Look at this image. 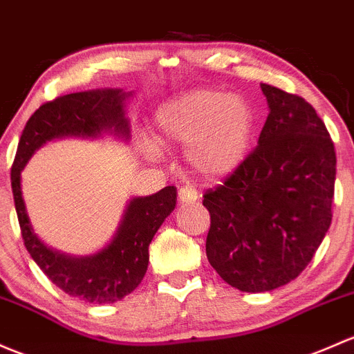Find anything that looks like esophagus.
<instances>
[{
  "label": "esophagus",
  "mask_w": 354,
  "mask_h": 354,
  "mask_svg": "<svg viewBox=\"0 0 354 354\" xmlns=\"http://www.w3.org/2000/svg\"><path fill=\"white\" fill-rule=\"evenodd\" d=\"M178 196H180L181 203H195L196 200L200 198L198 192H196V189L192 188V187L180 188V192H178Z\"/></svg>",
  "instance_id": "34e87169"
}]
</instances>
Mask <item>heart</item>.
Listing matches in <instances>:
<instances>
[{"instance_id": "obj_1", "label": "heart", "mask_w": 354, "mask_h": 354, "mask_svg": "<svg viewBox=\"0 0 354 354\" xmlns=\"http://www.w3.org/2000/svg\"><path fill=\"white\" fill-rule=\"evenodd\" d=\"M256 115L239 95L198 89L166 103L156 115V140L144 137L149 158L161 146H185V159L195 173L222 178L234 173L251 151Z\"/></svg>"}]
</instances>
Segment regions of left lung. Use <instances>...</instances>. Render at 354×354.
<instances>
[{"label":"left lung","instance_id":"8db88e82","mask_svg":"<svg viewBox=\"0 0 354 354\" xmlns=\"http://www.w3.org/2000/svg\"><path fill=\"white\" fill-rule=\"evenodd\" d=\"M268 118L258 146L224 183L207 189V258L241 292L295 280L333 221L336 151L302 96L261 84Z\"/></svg>","mask_w":354,"mask_h":354}]
</instances>
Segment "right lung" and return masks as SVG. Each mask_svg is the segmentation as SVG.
I'll return each mask as SVG.
<instances>
[{
  "label": "right lung",
  "instance_id": "1",
  "mask_svg": "<svg viewBox=\"0 0 354 354\" xmlns=\"http://www.w3.org/2000/svg\"><path fill=\"white\" fill-rule=\"evenodd\" d=\"M122 89L71 93L44 103L28 118L11 166V189L27 251L55 286L89 304H113L139 286L149 265V244L176 207V188L166 187L130 200L111 243L93 256L73 258L52 251L37 237L21 196V169L33 152L59 137H98L103 132L129 139Z\"/></svg>",
  "mask_w": 354,
  "mask_h": 354
}]
</instances>
